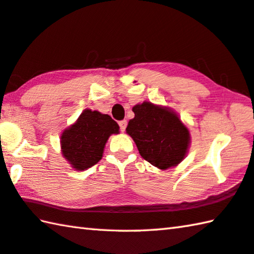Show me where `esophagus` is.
I'll list each match as a JSON object with an SVG mask.
<instances>
[{"label":"esophagus","mask_w":254,"mask_h":254,"mask_svg":"<svg viewBox=\"0 0 254 254\" xmlns=\"http://www.w3.org/2000/svg\"><path fill=\"white\" fill-rule=\"evenodd\" d=\"M127 124V122L126 121V120H122V121H120V122H119V126H120V131H121V132H124V131H126Z\"/></svg>","instance_id":"1"}]
</instances>
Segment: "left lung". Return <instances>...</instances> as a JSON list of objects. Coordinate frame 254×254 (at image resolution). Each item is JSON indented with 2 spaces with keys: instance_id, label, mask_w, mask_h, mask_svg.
<instances>
[{
  "instance_id": "1",
  "label": "left lung",
  "mask_w": 254,
  "mask_h": 254,
  "mask_svg": "<svg viewBox=\"0 0 254 254\" xmlns=\"http://www.w3.org/2000/svg\"><path fill=\"white\" fill-rule=\"evenodd\" d=\"M127 133L143 159L161 170L178 165L187 154L190 134L174 112L150 102L133 107Z\"/></svg>"
}]
</instances>
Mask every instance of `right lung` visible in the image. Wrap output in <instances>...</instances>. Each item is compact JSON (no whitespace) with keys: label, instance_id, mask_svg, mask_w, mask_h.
<instances>
[{"label":"right lung","instance_id":"add662e5","mask_svg":"<svg viewBox=\"0 0 254 254\" xmlns=\"http://www.w3.org/2000/svg\"><path fill=\"white\" fill-rule=\"evenodd\" d=\"M118 134L119 126L108 114L84 110L61 136L62 153L72 168L83 171L102 159L109 136Z\"/></svg>","mask_w":254,"mask_h":254}]
</instances>
